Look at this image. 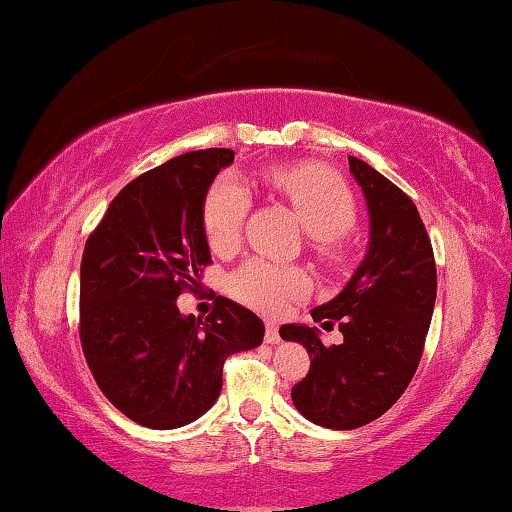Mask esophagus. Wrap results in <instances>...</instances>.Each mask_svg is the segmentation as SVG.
Wrapping results in <instances>:
<instances>
[{
	"mask_svg": "<svg viewBox=\"0 0 512 512\" xmlns=\"http://www.w3.org/2000/svg\"><path fill=\"white\" fill-rule=\"evenodd\" d=\"M265 342H267V345H279V342H281L279 326H276L274 322H267V326H265Z\"/></svg>",
	"mask_w": 512,
	"mask_h": 512,
	"instance_id": "34e87169",
	"label": "esophagus"
}]
</instances>
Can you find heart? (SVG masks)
<instances>
[{
	"instance_id": "heart-1",
	"label": "heart",
	"mask_w": 512,
	"mask_h": 512,
	"mask_svg": "<svg viewBox=\"0 0 512 512\" xmlns=\"http://www.w3.org/2000/svg\"><path fill=\"white\" fill-rule=\"evenodd\" d=\"M267 183L288 201L301 226L313 236V249L338 261L342 236L356 222V199L338 174L320 165L274 167ZM249 190L233 174H224L208 190L204 201V233L211 249L236 247L242 222L249 211ZM231 295L256 311L276 313L308 290V276L297 267H281L265 261H249L231 276Z\"/></svg>"
}]
</instances>
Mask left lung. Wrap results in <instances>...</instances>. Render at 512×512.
I'll return each mask as SVG.
<instances>
[{
  "mask_svg": "<svg viewBox=\"0 0 512 512\" xmlns=\"http://www.w3.org/2000/svg\"><path fill=\"white\" fill-rule=\"evenodd\" d=\"M349 172L363 190L370 242L347 286L311 311L315 322L338 324L342 342L324 347L320 331L306 324L279 329L311 356L292 404L308 422L338 431L374 422L404 395L438 290L431 240L413 199L356 156H349Z\"/></svg>",
  "mask_w": 512,
  "mask_h": 512,
  "instance_id": "8db88e82",
  "label": "left lung"
}]
</instances>
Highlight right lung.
<instances>
[{
	"label": "right lung",
	"instance_id": "1",
	"mask_svg": "<svg viewBox=\"0 0 512 512\" xmlns=\"http://www.w3.org/2000/svg\"><path fill=\"white\" fill-rule=\"evenodd\" d=\"M233 149H199L120 190L81 258V347L99 390L147 429L195 422L220 397L224 360L263 342L249 308L217 297L201 320L177 306L211 263L204 201Z\"/></svg>",
	"mask_w": 512,
	"mask_h": 512
}]
</instances>
